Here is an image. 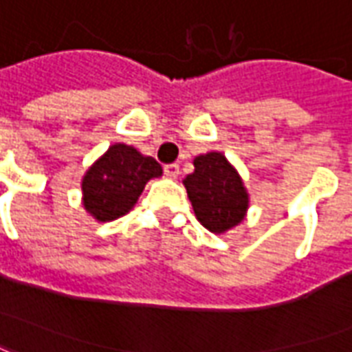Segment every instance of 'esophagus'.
Here are the masks:
<instances>
[{
    "mask_svg": "<svg viewBox=\"0 0 352 352\" xmlns=\"http://www.w3.org/2000/svg\"><path fill=\"white\" fill-rule=\"evenodd\" d=\"M164 175L169 179H175L179 175V164H166L164 166Z\"/></svg>",
    "mask_w": 352,
    "mask_h": 352,
    "instance_id": "34e87169",
    "label": "esophagus"
}]
</instances>
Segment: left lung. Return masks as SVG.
Segmentation results:
<instances>
[{"instance_id":"1","label":"left lung","mask_w":352,"mask_h":352,"mask_svg":"<svg viewBox=\"0 0 352 352\" xmlns=\"http://www.w3.org/2000/svg\"><path fill=\"white\" fill-rule=\"evenodd\" d=\"M194 173L183 183L198 221L222 234L243 221L249 196L237 171L221 153H207L194 160Z\"/></svg>"}]
</instances>
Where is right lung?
Wrapping results in <instances>:
<instances>
[{
    "label": "right lung",
    "instance_id": "obj_1",
    "mask_svg": "<svg viewBox=\"0 0 352 352\" xmlns=\"http://www.w3.org/2000/svg\"><path fill=\"white\" fill-rule=\"evenodd\" d=\"M160 175L162 166L154 158L116 143L82 179L85 207L100 222L115 221L135 206L146 181Z\"/></svg>",
    "mask_w": 352,
    "mask_h": 352
}]
</instances>
